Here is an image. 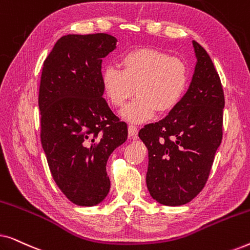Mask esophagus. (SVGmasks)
Here are the masks:
<instances>
[{"mask_svg":"<svg viewBox=\"0 0 250 250\" xmlns=\"http://www.w3.org/2000/svg\"><path fill=\"white\" fill-rule=\"evenodd\" d=\"M128 135L131 136V138L135 139L136 136H138V127L134 125H129L128 126Z\"/></svg>","mask_w":250,"mask_h":250,"instance_id":"obj_1","label":"esophagus"}]
</instances>
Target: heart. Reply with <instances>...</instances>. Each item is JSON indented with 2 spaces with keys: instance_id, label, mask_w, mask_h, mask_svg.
<instances>
[{
  "instance_id": "b5f03b06",
  "label": "heart",
  "mask_w": 250,
  "mask_h": 250,
  "mask_svg": "<svg viewBox=\"0 0 250 250\" xmlns=\"http://www.w3.org/2000/svg\"><path fill=\"white\" fill-rule=\"evenodd\" d=\"M121 70L107 67L101 83L104 97L115 108H121L136 93V98L122 110L123 118L140 124L155 115L172 111L189 87L190 69L183 59L152 47H139L125 53L119 61Z\"/></svg>"
}]
</instances>
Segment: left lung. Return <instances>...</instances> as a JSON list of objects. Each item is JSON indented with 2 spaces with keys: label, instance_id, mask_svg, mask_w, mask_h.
Wrapping results in <instances>:
<instances>
[{
  "label": "left lung",
  "instance_id": "obj_1",
  "mask_svg": "<svg viewBox=\"0 0 250 250\" xmlns=\"http://www.w3.org/2000/svg\"><path fill=\"white\" fill-rule=\"evenodd\" d=\"M192 43L197 64L187 93L165 118L139 132L149 152L146 187L166 206L188 204L204 189L223 135L220 76L206 50Z\"/></svg>",
  "mask_w": 250,
  "mask_h": 250
}]
</instances>
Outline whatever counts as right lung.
Listing matches in <instances>:
<instances>
[{
  "label": "right lung",
  "mask_w": 250,
  "mask_h": 250,
  "mask_svg": "<svg viewBox=\"0 0 250 250\" xmlns=\"http://www.w3.org/2000/svg\"><path fill=\"white\" fill-rule=\"evenodd\" d=\"M116 42L104 33L62 36L43 63L41 142L54 182L78 206L107 197V160L127 139L126 123L102 98V58Z\"/></svg>",
  "instance_id": "obj_1"
}]
</instances>
